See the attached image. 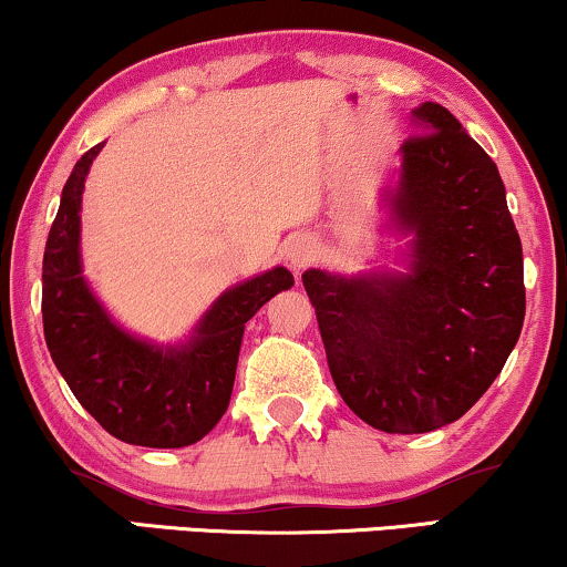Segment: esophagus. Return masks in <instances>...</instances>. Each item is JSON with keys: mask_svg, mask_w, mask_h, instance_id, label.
I'll use <instances>...</instances> for the list:
<instances>
[{"mask_svg": "<svg viewBox=\"0 0 567 567\" xmlns=\"http://www.w3.org/2000/svg\"><path fill=\"white\" fill-rule=\"evenodd\" d=\"M317 261V245L309 237H298L288 245V264L292 271H303Z\"/></svg>", "mask_w": 567, "mask_h": 567, "instance_id": "obj_1", "label": "esophagus"}]
</instances>
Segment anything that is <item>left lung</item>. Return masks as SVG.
I'll return each instance as SVG.
<instances>
[{
	"instance_id": "1",
	"label": "left lung",
	"mask_w": 567,
	"mask_h": 567,
	"mask_svg": "<svg viewBox=\"0 0 567 567\" xmlns=\"http://www.w3.org/2000/svg\"><path fill=\"white\" fill-rule=\"evenodd\" d=\"M391 197L414 231L406 275L309 269L340 399L374 431L431 433L460 420L502 372L525 319L523 248L486 150L439 102L412 113Z\"/></svg>"
}]
</instances>
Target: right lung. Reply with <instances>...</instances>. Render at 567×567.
I'll return each instance as SVG.
<instances>
[{"label":"right lung","mask_w":567,"mask_h":567,"mask_svg":"<svg viewBox=\"0 0 567 567\" xmlns=\"http://www.w3.org/2000/svg\"><path fill=\"white\" fill-rule=\"evenodd\" d=\"M68 176L44 248L42 319L54 367L79 404L118 441L179 449L200 441L227 412L243 330L261 306L288 290L282 266L224 292L182 349L161 351L121 332L81 277V193L94 155Z\"/></svg>","instance_id":"1"}]
</instances>
